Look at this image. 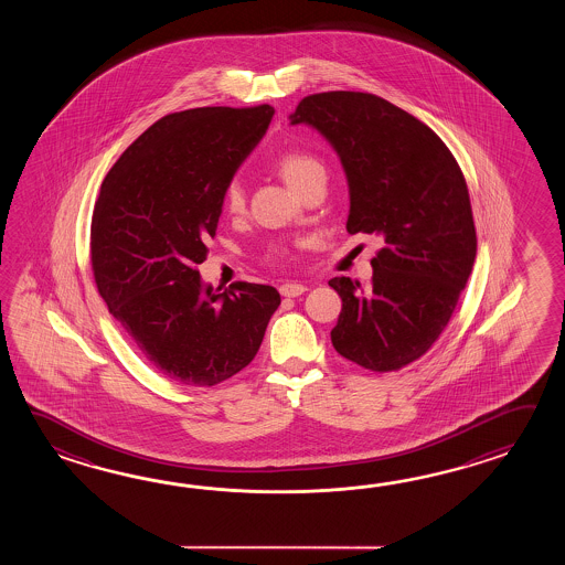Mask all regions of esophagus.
Instances as JSON below:
<instances>
[{
    "label": "esophagus",
    "mask_w": 565,
    "mask_h": 565,
    "mask_svg": "<svg viewBox=\"0 0 565 565\" xmlns=\"http://www.w3.org/2000/svg\"><path fill=\"white\" fill-rule=\"evenodd\" d=\"M278 290H280L282 297H299V295L307 290V287L299 285V282H285V285H280Z\"/></svg>",
    "instance_id": "1"
}]
</instances>
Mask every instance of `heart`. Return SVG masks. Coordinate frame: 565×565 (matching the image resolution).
I'll return each mask as SVG.
<instances>
[{
	"mask_svg": "<svg viewBox=\"0 0 565 565\" xmlns=\"http://www.w3.org/2000/svg\"><path fill=\"white\" fill-rule=\"evenodd\" d=\"M275 166H277L278 173L282 175V180L299 193L307 190L315 181L327 178L321 159H317L311 153H302V151H287V153L278 156ZM244 204H246V193H244L241 181H230L224 190V207L228 210L230 214H241ZM277 253L282 254V250H277Z\"/></svg>",
	"mask_w": 565,
	"mask_h": 565,
	"instance_id": "b5f03b06",
	"label": "heart"
}]
</instances>
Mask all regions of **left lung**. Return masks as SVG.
Segmentation results:
<instances>
[{
  "label": "left lung",
  "mask_w": 565,
  "mask_h": 565,
  "mask_svg": "<svg viewBox=\"0 0 565 565\" xmlns=\"http://www.w3.org/2000/svg\"><path fill=\"white\" fill-rule=\"evenodd\" d=\"M288 119L317 129L341 159L349 234L384 241L367 290L348 277L329 280L343 302L333 348L365 370L396 372L433 348L472 273L465 175L428 125L370 93L305 96Z\"/></svg>",
  "instance_id": "1"
}]
</instances>
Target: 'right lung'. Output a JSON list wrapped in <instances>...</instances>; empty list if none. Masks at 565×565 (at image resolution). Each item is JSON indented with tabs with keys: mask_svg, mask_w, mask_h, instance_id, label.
Segmentation results:
<instances>
[{
	"mask_svg": "<svg viewBox=\"0 0 565 565\" xmlns=\"http://www.w3.org/2000/svg\"><path fill=\"white\" fill-rule=\"evenodd\" d=\"M275 108L171 113L132 141L100 185L90 260L108 312L157 372L210 387L244 370L280 305L275 287L220 292L195 266L216 236L224 190Z\"/></svg>",
	"mask_w": 565,
	"mask_h": 565,
	"instance_id": "1",
	"label": "right lung"
}]
</instances>
